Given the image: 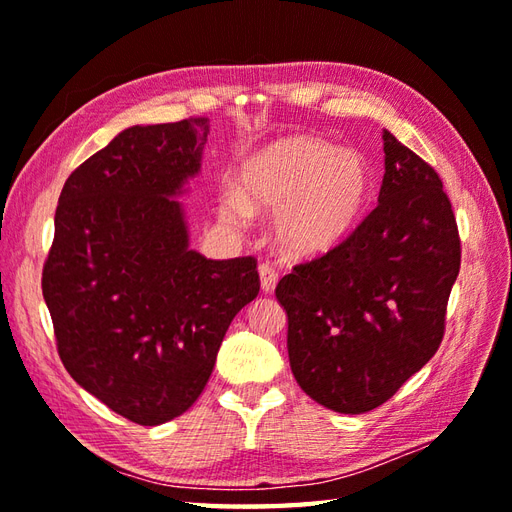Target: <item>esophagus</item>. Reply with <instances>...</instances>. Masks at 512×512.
Here are the masks:
<instances>
[{
	"label": "esophagus",
	"instance_id": "1",
	"mask_svg": "<svg viewBox=\"0 0 512 512\" xmlns=\"http://www.w3.org/2000/svg\"><path fill=\"white\" fill-rule=\"evenodd\" d=\"M277 279H279V275L273 266H268V264L259 266V281H262V290L266 292V295H270V292L275 290Z\"/></svg>",
	"mask_w": 512,
	"mask_h": 512
}]
</instances>
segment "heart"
<instances>
[{
	"instance_id": "obj_1",
	"label": "heart",
	"mask_w": 512,
	"mask_h": 512,
	"mask_svg": "<svg viewBox=\"0 0 512 512\" xmlns=\"http://www.w3.org/2000/svg\"><path fill=\"white\" fill-rule=\"evenodd\" d=\"M372 167L361 151L317 136H286L255 151L226 189L220 215L239 226L248 211H275L273 233L284 253L317 257L336 248L361 222Z\"/></svg>"
}]
</instances>
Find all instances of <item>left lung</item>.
<instances>
[{
  "label": "left lung",
  "mask_w": 512,
  "mask_h": 512,
  "mask_svg": "<svg viewBox=\"0 0 512 512\" xmlns=\"http://www.w3.org/2000/svg\"><path fill=\"white\" fill-rule=\"evenodd\" d=\"M383 145L376 209L275 288L288 314L292 374L339 413L380 407L427 365L460 273L458 224L436 169L387 129Z\"/></svg>",
  "instance_id": "left-lung-1"
}]
</instances>
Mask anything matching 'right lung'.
Returning a JSON list of instances; mask_svg holds the SVG:
<instances>
[{"mask_svg": "<svg viewBox=\"0 0 512 512\" xmlns=\"http://www.w3.org/2000/svg\"><path fill=\"white\" fill-rule=\"evenodd\" d=\"M206 136L209 118L125 129L70 173L54 213L41 290L63 367L143 427L198 400L259 292L255 257L189 248L176 195L198 176Z\"/></svg>", "mask_w": 512, "mask_h": 512, "instance_id": "right-lung-1", "label": "right lung"}]
</instances>
